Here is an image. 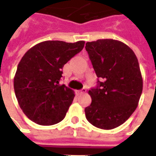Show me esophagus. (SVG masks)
<instances>
[{
  "label": "esophagus",
  "instance_id": "obj_1",
  "mask_svg": "<svg viewBox=\"0 0 156 156\" xmlns=\"http://www.w3.org/2000/svg\"><path fill=\"white\" fill-rule=\"evenodd\" d=\"M86 92V89H82L81 90H78V94H84Z\"/></svg>",
  "mask_w": 156,
  "mask_h": 156
}]
</instances>
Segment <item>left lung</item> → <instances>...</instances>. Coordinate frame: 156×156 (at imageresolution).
Returning a JSON list of instances; mask_svg holds the SVG:
<instances>
[{"instance_id": "1", "label": "left lung", "mask_w": 156, "mask_h": 156, "mask_svg": "<svg viewBox=\"0 0 156 156\" xmlns=\"http://www.w3.org/2000/svg\"><path fill=\"white\" fill-rule=\"evenodd\" d=\"M85 49L98 78L89 91L87 120L101 129L119 127L133 113L141 96L143 79L137 56L130 48L115 40L87 42Z\"/></svg>"}]
</instances>
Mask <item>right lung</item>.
I'll return each mask as SVG.
<instances>
[{
    "label": "right lung",
    "instance_id": "right-lung-1",
    "mask_svg": "<svg viewBox=\"0 0 156 156\" xmlns=\"http://www.w3.org/2000/svg\"><path fill=\"white\" fill-rule=\"evenodd\" d=\"M84 41L48 40L26 52L14 77V91L20 107L35 123L50 126L64 119L74 92L60 84L64 65L83 50Z\"/></svg>",
    "mask_w": 156,
    "mask_h": 156
}]
</instances>
